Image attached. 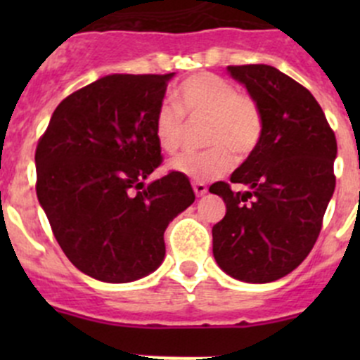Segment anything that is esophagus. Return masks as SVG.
I'll return each instance as SVG.
<instances>
[{"instance_id": "1", "label": "esophagus", "mask_w": 360, "mask_h": 360, "mask_svg": "<svg viewBox=\"0 0 360 360\" xmlns=\"http://www.w3.org/2000/svg\"><path fill=\"white\" fill-rule=\"evenodd\" d=\"M193 191L197 197H203L207 193V186L203 183H193Z\"/></svg>"}]
</instances>
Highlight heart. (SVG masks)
Segmentation results:
<instances>
[{
	"instance_id": "obj_1",
	"label": "heart",
	"mask_w": 360,
	"mask_h": 360,
	"mask_svg": "<svg viewBox=\"0 0 360 360\" xmlns=\"http://www.w3.org/2000/svg\"><path fill=\"white\" fill-rule=\"evenodd\" d=\"M174 110L169 104L158 108L155 116V137L165 153H176L188 123L205 120L203 146L209 150L195 155H179L169 162V169L197 183H207L230 170L233 158L249 157L263 136V112L248 94L212 72L188 76L174 90Z\"/></svg>"
}]
</instances>
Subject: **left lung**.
I'll return each instance as SVG.
<instances>
[{
	"label": "left lung",
	"instance_id": "obj_1",
	"mask_svg": "<svg viewBox=\"0 0 360 360\" xmlns=\"http://www.w3.org/2000/svg\"><path fill=\"white\" fill-rule=\"evenodd\" d=\"M263 112V136L230 181L210 193L226 203L212 228V252L237 281L266 284L291 274L310 254L335 193V132L315 97L266 64L228 66Z\"/></svg>",
	"mask_w": 360,
	"mask_h": 360
}]
</instances>
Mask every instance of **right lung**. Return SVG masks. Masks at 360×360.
Listing matches in <instances>:
<instances>
[{
  "label": "right lung",
  "mask_w": 360,
  "mask_h": 360,
  "mask_svg": "<svg viewBox=\"0 0 360 360\" xmlns=\"http://www.w3.org/2000/svg\"><path fill=\"white\" fill-rule=\"evenodd\" d=\"M169 75H110L53 111L36 148V195L68 259L89 277L125 284L153 274L163 233L195 202L188 177L162 163L155 116Z\"/></svg>",
  "instance_id": "obj_1"
}]
</instances>
